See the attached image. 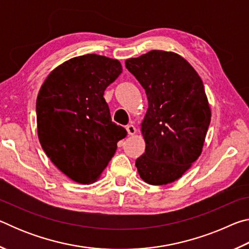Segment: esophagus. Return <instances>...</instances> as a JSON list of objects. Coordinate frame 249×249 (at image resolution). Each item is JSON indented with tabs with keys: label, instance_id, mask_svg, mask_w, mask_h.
<instances>
[{
	"label": "esophagus",
	"instance_id": "1",
	"mask_svg": "<svg viewBox=\"0 0 249 249\" xmlns=\"http://www.w3.org/2000/svg\"><path fill=\"white\" fill-rule=\"evenodd\" d=\"M126 130H127V133L129 136H133V135H135V133H136V127H135L134 125H127V127H126Z\"/></svg>",
	"mask_w": 249,
	"mask_h": 249
}]
</instances>
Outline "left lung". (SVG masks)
<instances>
[{
    "instance_id": "8db88e82",
    "label": "left lung",
    "mask_w": 249,
    "mask_h": 249,
    "mask_svg": "<svg viewBox=\"0 0 249 249\" xmlns=\"http://www.w3.org/2000/svg\"><path fill=\"white\" fill-rule=\"evenodd\" d=\"M125 65L148 99L141 124L146 149L135 166L146 183L175 182L203 148L211 122L203 82L183 57L172 52L151 50Z\"/></svg>"
}]
</instances>
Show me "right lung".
Masks as SVG:
<instances>
[{
  "label": "right lung",
  "instance_id": "obj_1",
  "mask_svg": "<svg viewBox=\"0 0 249 249\" xmlns=\"http://www.w3.org/2000/svg\"><path fill=\"white\" fill-rule=\"evenodd\" d=\"M117 59L95 53L56 67L36 101L37 134L52 162L74 182H95L127 135L112 122L103 98L122 73Z\"/></svg>",
  "mask_w": 249,
  "mask_h": 249
}]
</instances>
